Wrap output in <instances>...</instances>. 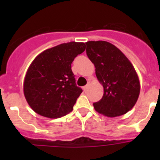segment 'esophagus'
<instances>
[{
    "label": "esophagus",
    "mask_w": 160,
    "mask_h": 160,
    "mask_svg": "<svg viewBox=\"0 0 160 160\" xmlns=\"http://www.w3.org/2000/svg\"><path fill=\"white\" fill-rule=\"evenodd\" d=\"M90 83H88V84L86 85V86H84L83 87V90H85V91H86V90H88V88H89V87H90Z\"/></svg>",
    "instance_id": "34e87169"
}]
</instances>
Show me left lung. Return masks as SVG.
Masks as SVG:
<instances>
[{
    "mask_svg": "<svg viewBox=\"0 0 160 160\" xmlns=\"http://www.w3.org/2000/svg\"><path fill=\"white\" fill-rule=\"evenodd\" d=\"M87 55L95 67L104 95L93 108L107 117L126 114L135 106L140 93L138 77L132 62L120 49L105 41L86 42Z\"/></svg>",
    "mask_w": 160,
    "mask_h": 160,
    "instance_id": "obj_1",
    "label": "left lung"
}]
</instances>
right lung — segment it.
<instances>
[{
	"label": "right lung",
	"mask_w": 160,
	"mask_h": 160,
	"mask_svg": "<svg viewBox=\"0 0 160 160\" xmlns=\"http://www.w3.org/2000/svg\"><path fill=\"white\" fill-rule=\"evenodd\" d=\"M85 49L83 42L62 43L45 50L32 61L23 90L27 102L35 112L58 118L72 111L83 90L76 85L71 63Z\"/></svg>",
	"instance_id": "1"
}]
</instances>
